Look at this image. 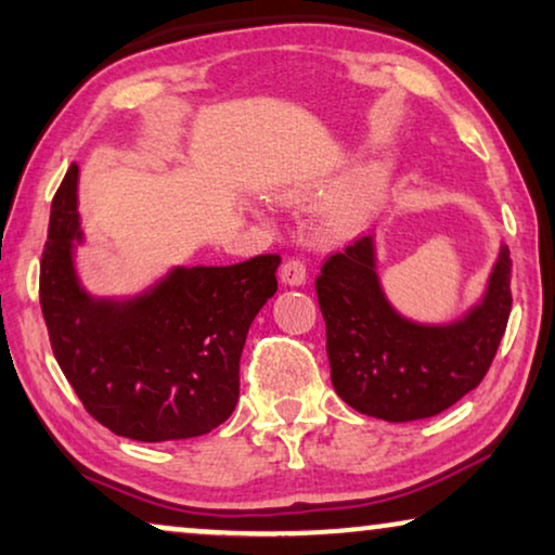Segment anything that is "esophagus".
Here are the masks:
<instances>
[{
	"label": "esophagus",
	"instance_id": "obj_1",
	"mask_svg": "<svg viewBox=\"0 0 555 555\" xmlns=\"http://www.w3.org/2000/svg\"><path fill=\"white\" fill-rule=\"evenodd\" d=\"M306 278H308V270L300 257H287L283 268H280V280H283L285 285H302L306 283Z\"/></svg>",
	"mask_w": 555,
	"mask_h": 555
}]
</instances>
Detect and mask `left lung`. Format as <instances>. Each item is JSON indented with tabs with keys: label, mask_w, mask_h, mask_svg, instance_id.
Returning a JSON list of instances; mask_svg holds the SVG:
<instances>
[{
	"label": "left lung",
	"mask_w": 555,
	"mask_h": 555,
	"mask_svg": "<svg viewBox=\"0 0 555 555\" xmlns=\"http://www.w3.org/2000/svg\"><path fill=\"white\" fill-rule=\"evenodd\" d=\"M511 253L500 249L485 300L465 321L420 325L386 302L371 237L333 253L315 278L333 389L356 412L414 422L450 409L488 374L511 318Z\"/></svg>",
	"instance_id": "obj_1"
}]
</instances>
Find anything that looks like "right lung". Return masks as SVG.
<instances>
[{
	"mask_svg": "<svg viewBox=\"0 0 555 555\" xmlns=\"http://www.w3.org/2000/svg\"><path fill=\"white\" fill-rule=\"evenodd\" d=\"M78 166L52 196L40 306L52 353L88 414L113 435L166 442L207 435L240 399L249 325L278 291L280 255L179 268L135 300H93L73 270Z\"/></svg>",
	"mask_w": 555,
	"mask_h": 555,
	"instance_id": "obj_1",
	"label": "right lung"
}]
</instances>
